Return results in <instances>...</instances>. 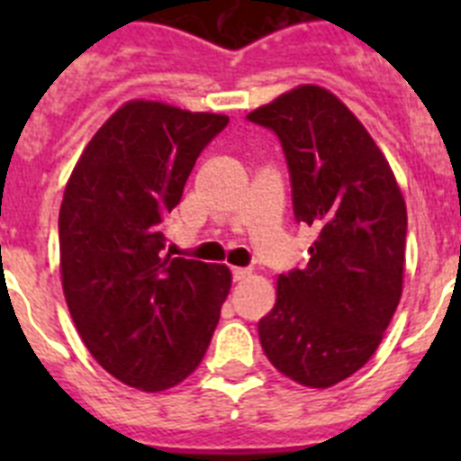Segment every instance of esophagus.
Here are the masks:
<instances>
[{"instance_id":"esophagus-1","label":"esophagus","mask_w":461,"mask_h":461,"mask_svg":"<svg viewBox=\"0 0 461 461\" xmlns=\"http://www.w3.org/2000/svg\"><path fill=\"white\" fill-rule=\"evenodd\" d=\"M247 276H251L249 267H233V279L235 281H244Z\"/></svg>"}]
</instances>
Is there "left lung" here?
Here are the masks:
<instances>
[{
  "instance_id": "1",
  "label": "left lung",
  "mask_w": 461,
  "mask_h": 461,
  "mask_svg": "<svg viewBox=\"0 0 461 461\" xmlns=\"http://www.w3.org/2000/svg\"><path fill=\"white\" fill-rule=\"evenodd\" d=\"M247 120L279 136L295 219L319 228L307 267L276 279L260 346L291 381L332 388L376 353L402 297L404 195L385 154L330 89L297 85Z\"/></svg>"
}]
</instances>
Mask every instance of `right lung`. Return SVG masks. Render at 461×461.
<instances>
[{"label":"right lung","instance_id":"right-lung-1","mask_svg":"<svg viewBox=\"0 0 461 461\" xmlns=\"http://www.w3.org/2000/svg\"><path fill=\"white\" fill-rule=\"evenodd\" d=\"M226 115L133 99L94 133L59 207V272L80 339L117 381L161 393L205 356L233 275L170 258L161 221Z\"/></svg>","mask_w":461,"mask_h":461}]
</instances>
